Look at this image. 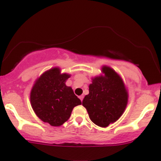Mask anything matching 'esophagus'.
<instances>
[{"instance_id":"esophagus-1","label":"esophagus","mask_w":161,"mask_h":161,"mask_svg":"<svg viewBox=\"0 0 161 161\" xmlns=\"http://www.w3.org/2000/svg\"><path fill=\"white\" fill-rule=\"evenodd\" d=\"M79 99H80V100H81V101H82V100H83V96H82H82H79Z\"/></svg>"}]
</instances>
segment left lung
Instances as JSON below:
<instances>
[{
    "instance_id": "obj_1",
    "label": "left lung",
    "mask_w": 161,
    "mask_h": 161,
    "mask_svg": "<svg viewBox=\"0 0 161 161\" xmlns=\"http://www.w3.org/2000/svg\"><path fill=\"white\" fill-rule=\"evenodd\" d=\"M104 75L92 79L89 94L82 100L92 122L107 127L122 115L128 103V92L122 79L109 66H102Z\"/></svg>"
}]
</instances>
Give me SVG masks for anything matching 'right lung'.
Segmentation results:
<instances>
[{"mask_svg": "<svg viewBox=\"0 0 161 161\" xmlns=\"http://www.w3.org/2000/svg\"><path fill=\"white\" fill-rule=\"evenodd\" d=\"M70 77L54 67L43 73L31 91L30 100L35 114L44 122L61 126L69 119L73 108L82 104L65 82Z\"/></svg>", "mask_w": 161, "mask_h": 161, "instance_id": "obj_1", "label": "right lung"}]
</instances>
